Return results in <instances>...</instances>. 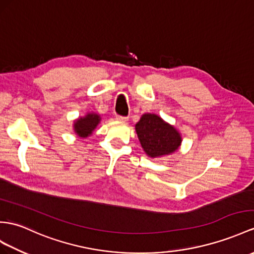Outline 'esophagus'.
Returning <instances> with one entry per match:
<instances>
[{"label": "esophagus", "instance_id": "esophagus-1", "mask_svg": "<svg viewBox=\"0 0 254 254\" xmlns=\"http://www.w3.org/2000/svg\"><path fill=\"white\" fill-rule=\"evenodd\" d=\"M116 120H117V121H120V122H127V121H128V117H126V116L117 115V116H116Z\"/></svg>", "mask_w": 254, "mask_h": 254}]
</instances>
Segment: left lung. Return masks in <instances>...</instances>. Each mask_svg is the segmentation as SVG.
<instances>
[{
    "instance_id": "left-lung-1",
    "label": "left lung",
    "mask_w": 254,
    "mask_h": 254,
    "mask_svg": "<svg viewBox=\"0 0 254 254\" xmlns=\"http://www.w3.org/2000/svg\"><path fill=\"white\" fill-rule=\"evenodd\" d=\"M135 131L142 148L152 158L174 153L182 142L180 132L156 114L142 115L135 124Z\"/></svg>"
}]
</instances>
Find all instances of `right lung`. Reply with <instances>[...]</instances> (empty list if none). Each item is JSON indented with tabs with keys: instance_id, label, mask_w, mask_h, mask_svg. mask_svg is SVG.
I'll return each instance as SVG.
<instances>
[{
	"instance_id": "1",
	"label": "right lung",
	"mask_w": 254,
	"mask_h": 254,
	"mask_svg": "<svg viewBox=\"0 0 254 254\" xmlns=\"http://www.w3.org/2000/svg\"><path fill=\"white\" fill-rule=\"evenodd\" d=\"M100 120V116L95 113H88L84 117H79L74 122V131L78 137L87 138L95 130Z\"/></svg>"
}]
</instances>
